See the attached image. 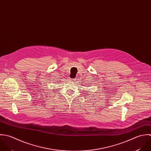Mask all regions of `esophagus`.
Returning a JSON list of instances; mask_svg holds the SVG:
<instances>
[{
	"instance_id": "obj_1",
	"label": "esophagus",
	"mask_w": 151,
	"mask_h": 151,
	"mask_svg": "<svg viewBox=\"0 0 151 151\" xmlns=\"http://www.w3.org/2000/svg\"><path fill=\"white\" fill-rule=\"evenodd\" d=\"M70 80L71 81H74V80H74V79H73V78H70Z\"/></svg>"
}]
</instances>
